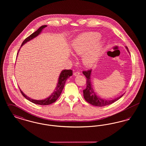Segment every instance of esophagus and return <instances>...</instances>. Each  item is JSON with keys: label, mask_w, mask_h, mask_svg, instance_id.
Segmentation results:
<instances>
[{"label": "esophagus", "mask_w": 146, "mask_h": 146, "mask_svg": "<svg viewBox=\"0 0 146 146\" xmlns=\"http://www.w3.org/2000/svg\"><path fill=\"white\" fill-rule=\"evenodd\" d=\"M80 74V73L79 72H74V73H73V75H74V76H77L79 75Z\"/></svg>", "instance_id": "34e87169"}]
</instances>
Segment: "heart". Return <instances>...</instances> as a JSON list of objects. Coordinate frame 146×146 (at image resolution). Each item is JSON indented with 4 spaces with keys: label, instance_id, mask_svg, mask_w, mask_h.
I'll return each mask as SVG.
<instances>
[{
    "label": "heart",
    "instance_id": "obj_1",
    "mask_svg": "<svg viewBox=\"0 0 146 146\" xmlns=\"http://www.w3.org/2000/svg\"><path fill=\"white\" fill-rule=\"evenodd\" d=\"M100 37L97 33H86L78 36L72 44L73 51L78 55H83L82 62L86 67H92L102 55L104 42H96Z\"/></svg>",
    "mask_w": 146,
    "mask_h": 146
}]
</instances>
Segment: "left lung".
<instances>
[{
	"label": "left lung",
	"instance_id": "left-lung-1",
	"mask_svg": "<svg viewBox=\"0 0 146 146\" xmlns=\"http://www.w3.org/2000/svg\"><path fill=\"white\" fill-rule=\"evenodd\" d=\"M127 51L129 52L127 47H125ZM92 70H89L88 71H83V73L86 78V88L83 90V96L84 99L90 104L97 107H103L111 104L114 102L118 101L122 97L124 94L120 95V96L112 100H106L103 99L98 96L95 93V91L92 88V85L91 81V74Z\"/></svg>",
	"mask_w": 146,
	"mask_h": 146
}]
</instances>
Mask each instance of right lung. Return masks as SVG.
Wrapping results in <instances>:
<instances>
[{
    "instance_id": "1",
    "label": "right lung",
    "mask_w": 146,
    "mask_h": 146,
    "mask_svg": "<svg viewBox=\"0 0 146 146\" xmlns=\"http://www.w3.org/2000/svg\"><path fill=\"white\" fill-rule=\"evenodd\" d=\"M46 27H47V26H46V25L42 26L39 29H38L37 31H36L33 33H32L31 35H29L26 39H25V40L22 43L21 46H22L26 42L31 40L32 39H34L38 35H40L42 31L43 30V29H44ZM20 50V49H19V51H18L17 55L19 54V52ZM72 74H73V71L72 70H62L61 71V72L60 73V74L59 76L58 79V82H57V85L56 86L55 89L54 91V92L49 96L45 99H43V100H38L32 99L30 97H28L26 95H25L20 89V90L22 95L27 100H28V101H31V102H32L33 104H39V105H48V104H51L55 102L58 99V98L60 96L61 92L63 89V88L64 86V84H65L66 80L70 76H72Z\"/></svg>"
}]
</instances>
